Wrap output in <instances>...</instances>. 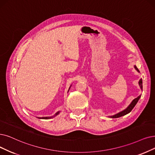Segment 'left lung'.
I'll return each instance as SVG.
<instances>
[{
	"instance_id": "8db88e82",
	"label": "left lung",
	"mask_w": 155,
	"mask_h": 155,
	"mask_svg": "<svg viewBox=\"0 0 155 155\" xmlns=\"http://www.w3.org/2000/svg\"><path fill=\"white\" fill-rule=\"evenodd\" d=\"M135 68L136 70H137L138 72H139V69H137V67H136L135 65ZM139 85H140V88L142 89V79H140V81H139ZM140 96H141V95H139V96L137 97V98H135L134 99V100L132 102V103L129 105V106H128L126 109H125L124 110L121 111V112H120V113H117V114H115V115H114V116H110V117H112V118H116V117H119L123 116H124V115H125V114L129 113L130 112H131V110L133 109V108L135 107L136 104L137 103L138 101L139 100V98H140Z\"/></svg>"
}]
</instances>
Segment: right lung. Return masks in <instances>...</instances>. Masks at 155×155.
Masks as SVG:
<instances>
[{
  "label": "right lung",
  "instance_id": "add662e5",
  "mask_svg": "<svg viewBox=\"0 0 155 155\" xmlns=\"http://www.w3.org/2000/svg\"><path fill=\"white\" fill-rule=\"evenodd\" d=\"M59 113H60V112H57L56 114H55V115H54V116H53V117L56 116L57 114H59ZM53 117H52V116H51V117H40V118H41V119H49V118H52Z\"/></svg>",
  "mask_w": 155,
  "mask_h": 155
}]
</instances>
